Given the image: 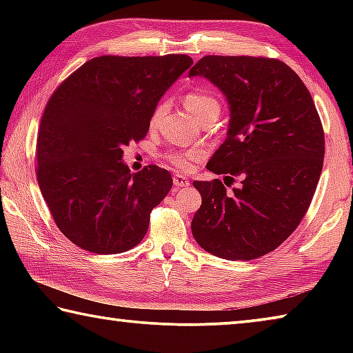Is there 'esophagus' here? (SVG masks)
<instances>
[{
  "instance_id": "1",
  "label": "esophagus",
  "mask_w": 353,
  "mask_h": 353,
  "mask_svg": "<svg viewBox=\"0 0 353 353\" xmlns=\"http://www.w3.org/2000/svg\"><path fill=\"white\" fill-rule=\"evenodd\" d=\"M172 183H174V188L179 190V188H182V187H188L190 181L185 176H182V174H174V176H172Z\"/></svg>"
}]
</instances>
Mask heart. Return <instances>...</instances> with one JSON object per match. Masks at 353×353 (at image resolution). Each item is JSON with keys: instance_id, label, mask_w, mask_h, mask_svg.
Segmentation results:
<instances>
[{"instance_id": "b5f03b06", "label": "heart", "mask_w": 353, "mask_h": 353, "mask_svg": "<svg viewBox=\"0 0 353 353\" xmlns=\"http://www.w3.org/2000/svg\"><path fill=\"white\" fill-rule=\"evenodd\" d=\"M187 109L193 113L196 118H201L205 112L212 110V109H219V104L216 98L213 97L212 93L208 92H202V90H196V92H190L187 97L183 99ZM166 110V103H159L157 107H155L151 117V126H157L160 119H162L163 113ZM201 157L199 151H190V152H181V151H172L168 154V160L170 162L177 166L181 170H190L191 163L194 160H198Z\"/></svg>"}]
</instances>
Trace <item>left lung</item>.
Wrapping results in <instances>:
<instances>
[{"mask_svg": "<svg viewBox=\"0 0 353 353\" xmlns=\"http://www.w3.org/2000/svg\"><path fill=\"white\" fill-rule=\"evenodd\" d=\"M188 76L216 85L229 104L225 141L207 170L236 177L194 181L202 204L191 221L199 246L219 259L272 252L307 213L324 163V130L308 88L288 65L266 57L205 56Z\"/></svg>", "mask_w": 353, "mask_h": 353, "instance_id": "1", "label": "left lung"}]
</instances>
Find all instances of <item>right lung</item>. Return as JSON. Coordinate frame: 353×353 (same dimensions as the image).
<instances>
[{"mask_svg": "<svg viewBox=\"0 0 353 353\" xmlns=\"http://www.w3.org/2000/svg\"><path fill=\"white\" fill-rule=\"evenodd\" d=\"M193 63L187 54L94 57L48 101L37 135V181L62 234L93 254L126 252L172 177L149 165L130 172L123 148L145 139L165 92Z\"/></svg>", "mask_w": 353, "mask_h": 353, "instance_id": "add662e5", "label": "right lung"}]
</instances>
